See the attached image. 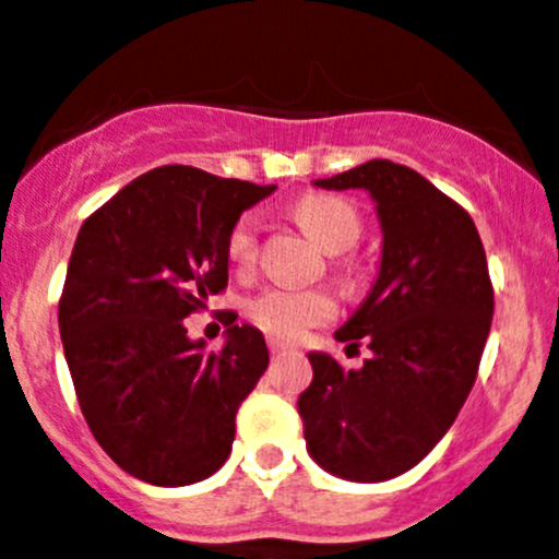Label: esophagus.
<instances>
[{
  "label": "esophagus",
  "instance_id": "esophagus-1",
  "mask_svg": "<svg viewBox=\"0 0 559 559\" xmlns=\"http://www.w3.org/2000/svg\"><path fill=\"white\" fill-rule=\"evenodd\" d=\"M267 347H270V353H273V356H284V353L292 350L289 344L281 342L278 336H270V338H267Z\"/></svg>",
  "mask_w": 559,
  "mask_h": 559
}]
</instances>
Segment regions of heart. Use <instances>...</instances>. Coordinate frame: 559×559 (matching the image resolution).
<instances>
[{
  "instance_id": "b5f03b06",
  "label": "heart",
  "mask_w": 559,
  "mask_h": 559,
  "mask_svg": "<svg viewBox=\"0 0 559 559\" xmlns=\"http://www.w3.org/2000/svg\"><path fill=\"white\" fill-rule=\"evenodd\" d=\"M295 212L306 231L331 253L353 248L361 237V217L342 198L306 195ZM255 234H259V221L253 215H242L234 223L226 242V253L234 267L245 270L253 264ZM333 314H336V297L325 289L270 286L248 304L250 322L281 338H300L309 328L322 325Z\"/></svg>"
}]
</instances>
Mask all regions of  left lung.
<instances>
[{
	"label": "left lung",
	"mask_w": 559,
	"mask_h": 559,
	"mask_svg": "<svg viewBox=\"0 0 559 559\" xmlns=\"http://www.w3.org/2000/svg\"><path fill=\"white\" fill-rule=\"evenodd\" d=\"M314 187L369 192L383 239L372 289L333 333L372 356L342 369L309 353L306 450L333 477L383 483L414 468L466 403L491 331L488 262L472 217L405 165L369 159Z\"/></svg>",
	"instance_id": "obj_1"
}]
</instances>
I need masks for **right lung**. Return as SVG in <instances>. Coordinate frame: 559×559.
<instances>
[{"instance_id":"add662e5","label":"right lung","mask_w":559,"mask_h":559,"mask_svg":"<svg viewBox=\"0 0 559 559\" xmlns=\"http://www.w3.org/2000/svg\"><path fill=\"white\" fill-rule=\"evenodd\" d=\"M273 190L165 165L115 192L76 234L57 311L62 350L93 438L143 483H201L231 455L267 344L234 314L223 350L209 353L185 317L228 284V231Z\"/></svg>"}]
</instances>
